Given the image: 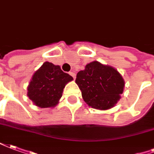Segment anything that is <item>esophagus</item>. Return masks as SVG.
Instances as JSON below:
<instances>
[{"instance_id":"34e87169","label":"esophagus","mask_w":154,"mask_h":154,"mask_svg":"<svg viewBox=\"0 0 154 154\" xmlns=\"http://www.w3.org/2000/svg\"><path fill=\"white\" fill-rule=\"evenodd\" d=\"M69 75H70L72 76L73 78H74V79H75V76H76L75 73V72H72V71H70V72H69Z\"/></svg>"}]
</instances>
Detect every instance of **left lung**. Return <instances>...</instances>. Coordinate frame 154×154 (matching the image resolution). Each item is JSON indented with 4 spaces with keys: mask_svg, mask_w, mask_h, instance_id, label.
Segmentation results:
<instances>
[{
    "mask_svg": "<svg viewBox=\"0 0 154 154\" xmlns=\"http://www.w3.org/2000/svg\"><path fill=\"white\" fill-rule=\"evenodd\" d=\"M75 83L88 106L106 110L117 103L123 93L125 82L112 67L93 61L76 75Z\"/></svg>",
    "mask_w": 154,
    "mask_h": 154,
    "instance_id": "1",
    "label": "left lung"
}]
</instances>
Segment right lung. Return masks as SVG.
Masks as SVG:
<instances>
[{"label":"right lung","mask_w":154,"mask_h":154,"mask_svg":"<svg viewBox=\"0 0 154 154\" xmlns=\"http://www.w3.org/2000/svg\"><path fill=\"white\" fill-rule=\"evenodd\" d=\"M72 76L63 72L59 66L45 62L32 76L28 87V96L42 108L56 106L66 85Z\"/></svg>","instance_id":"obj_1"}]
</instances>
